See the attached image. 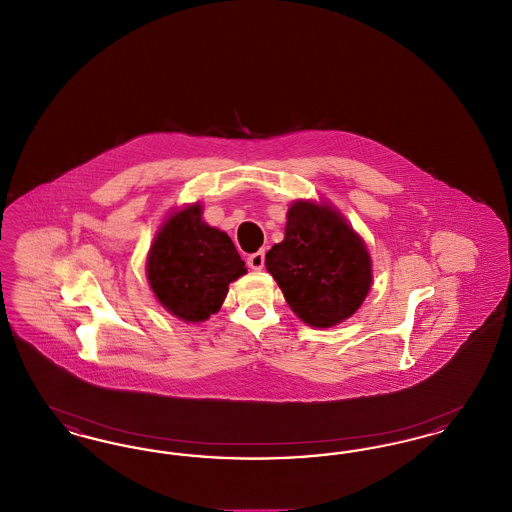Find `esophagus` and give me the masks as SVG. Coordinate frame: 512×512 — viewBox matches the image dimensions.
I'll return each mask as SVG.
<instances>
[{"instance_id":"1","label":"esophagus","mask_w":512,"mask_h":512,"mask_svg":"<svg viewBox=\"0 0 512 512\" xmlns=\"http://www.w3.org/2000/svg\"><path fill=\"white\" fill-rule=\"evenodd\" d=\"M247 265H249V268H253V270H261V268L265 267V251L251 253L247 257Z\"/></svg>"}]
</instances>
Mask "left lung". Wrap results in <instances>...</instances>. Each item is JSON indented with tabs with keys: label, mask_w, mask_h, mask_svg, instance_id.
<instances>
[{
	"label": "left lung",
	"mask_w": 512,
	"mask_h": 512,
	"mask_svg": "<svg viewBox=\"0 0 512 512\" xmlns=\"http://www.w3.org/2000/svg\"><path fill=\"white\" fill-rule=\"evenodd\" d=\"M267 270L293 313L315 328L351 317L370 290V255L363 240L328 205L297 201L284 242L267 253Z\"/></svg>",
	"instance_id": "obj_1"
}]
</instances>
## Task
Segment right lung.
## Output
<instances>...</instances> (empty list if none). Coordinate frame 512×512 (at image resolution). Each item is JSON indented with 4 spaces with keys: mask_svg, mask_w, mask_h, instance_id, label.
<instances>
[{
    "mask_svg": "<svg viewBox=\"0 0 512 512\" xmlns=\"http://www.w3.org/2000/svg\"><path fill=\"white\" fill-rule=\"evenodd\" d=\"M247 272L234 242L201 220L195 203L165 220L147 257V280L174 317L201 322L217 313L228 284Z\"/></svg>",
    "mask_w": 512,
    "mask_h": 512,
    "instance_id": "add662e5",
    "label": "right lung"
}]
</instances>
